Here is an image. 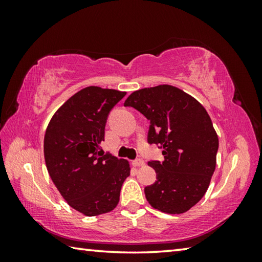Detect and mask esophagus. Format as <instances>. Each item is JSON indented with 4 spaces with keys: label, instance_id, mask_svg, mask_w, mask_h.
I'll return each instance as SVG.
<instances>
[{
    "label": "esophagus",
    "instance_id": "obj_1",
    "mask_svg": "<svg viewBox=\"0 0 262 262\" xmlns=\"http://www.w3.org/2000/svg\"><path fill=\"white\" fill-rule=\"evenodd\" d=\"M133 165H134L135 167L143 166L144 165V161H143V159H135V161L133 162Z\"/></svg>",
    "mask_w": 262,
    "mask_h": 262
}]
</instances>
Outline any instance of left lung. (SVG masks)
<instances>
[{
    "mask_svg": "<svg viewBox=\"0 0 262 262\" xmlns=\"http://www.w3.org/2000/svg\"><path fill=\"white\" fill-rule=\"evenodd\" d=\"M125 106L150 121L148 143L157 144L164 161H150L156 181L144 188L150 206L166 214H183L201 200L216 167L219 137L199 101L167 85L134 91Z\"/></svg>",
    "mask_w": 262,
    "mask_h": 262,
    "instance_id": "1",
    "label": "left lung"
}]
</instances>
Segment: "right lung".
<instances>
[{
	"mask_svg": "<svg viewBox=\"0 0 262 262\" xmlns=\"http://www.w3.org/2000/svg\"><path fill=\"white\" fill-rule=\"evenodd\" d=\"M125 96L113 89H82L47 126L43 155L48 173L68 205L85 216L113 210L130 174L129 163L100 147L111 110Z\"/></svg>",
	"mask_w": 262,
	"mask_h": 262,
	"instance_id": "1",
	"label": "right lung"
}]
</instances>
